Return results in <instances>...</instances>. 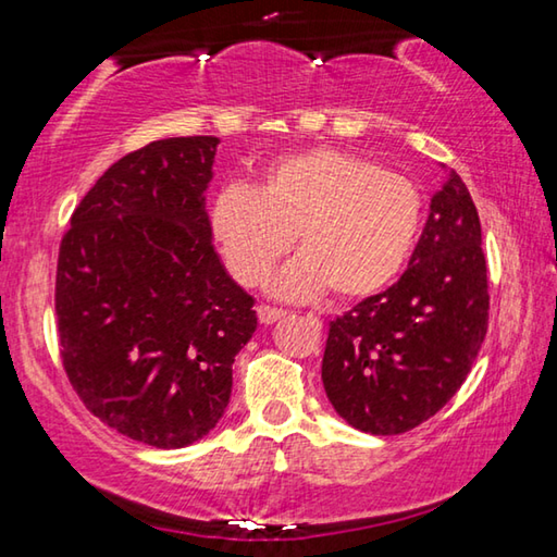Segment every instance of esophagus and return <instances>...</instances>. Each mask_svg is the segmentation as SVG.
<instances>
[{
	"mask_svg": "<svg viewBox=\"0 0 557 557\" xmlns=\"http://www.w3.org/2000/svg\"><path fill=\"white\" fill-rule=\"evenodd\" d=\"M282 317H285V312H282V309H277V307H270V305H260L258 307L260 324H275L277 319H282Z\"/></svg>",
	"mask_w": 557,
	"mask_h": 557,
	"instance_id": "1",
	"label": "esophagus"
}]
</instances>
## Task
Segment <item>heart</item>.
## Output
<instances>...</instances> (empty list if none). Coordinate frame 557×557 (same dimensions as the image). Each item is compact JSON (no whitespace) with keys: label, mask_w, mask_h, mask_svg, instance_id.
I'll return each mask as SVG.
<instances>
[{"label":"heart","mask_w":557,"mask_h":557,"mask_svg":"<svg viewBox=\"0 0 557 557\" xmlns=\"http://www.w3.org/2000/svg\"><path fill=\"white\" fill-rule=\"evenodd\" d=\"M420 221L422 194L408 174L334 147L280 157L258 188L231 182L211 206L235 280L260 285L297 235L301 258L277 275V295L326 289L344 301L379 295L398 277Z\"/></svg>","instance_id":"heart-1"}]
</instances>
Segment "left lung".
Listing matches in <instances>:
<instances>
[{
  "label": "left lung",
  "mask_w": 557,
  "mask_h": 557,
  "mask_svg": "<svg viewBox=\"0 0 557 557\" xmlns=\"http://www.w3.org/2000/svg\"><path fill=\"white\" fill-rule=\"evenodd\" d=\"M486 324L482 223L449 169L403 277L329 324L326 398L348 425L371 435L418 428L467 381Z\"/></svg>",
  "instance_id": "left-lung-1"
}]
</instances>
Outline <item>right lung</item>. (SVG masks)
Wrapping results in <instances>:
<instances>
[{
    "mask_svg": "<svg viewBox=\"0 0 557 557\" xmlns=\"http://www.w3.org/2000/svg\"><path fill=\"white\" fill-rule=\"evenodd\" d=\"M219 137H169L117 159L73 211L55 270L69 381L120 435L178 449L215 428L233 361L258 329L213 250L206 188Z\"/></svg>",
    "mask_w": 557,
    "mask_h": 557,
    "instance_id": "right-lung-1",
    "label": "right lung"
}]
</instances>
